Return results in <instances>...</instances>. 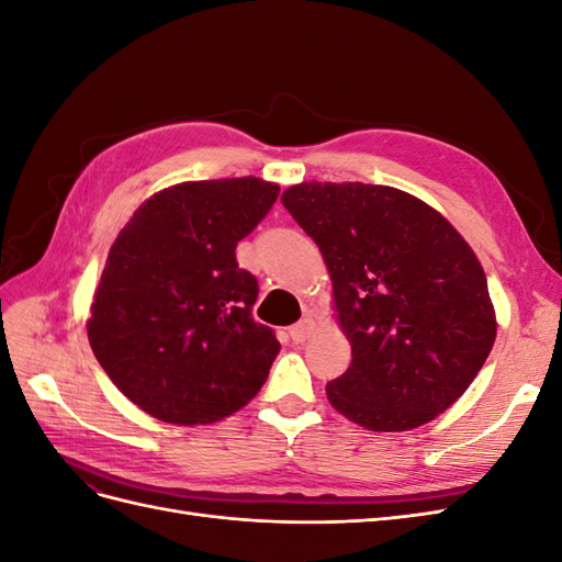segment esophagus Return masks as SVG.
<instances>
[{
    "label": "esophagus",
    "mask_w": 562,
    "mask_h": 562,
    "mask_svg": "<svg viewBox=\"0 0 562 562\" xmlns=\"http://www.w3.org/2000/svg\"><path fill=\"white\" fill-rule=\"evenodd\" d=\"M316 330V323L312 321V318H302V321H297L295 326H291V330H288V335H291V339L293 342H304V339L307 337H312V333Z\"/></svg>",
    "instance_id": "esophagus-1"
}]
</instances>
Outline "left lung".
I'll return each instance as SVG.
<instances>
[{"label":"left lung","instance_id":"1","mask_svg":"<svg viewBox=\"0 0 562 562\" xmlns=\"http://www.w3.org/2000/svg\"><path fill=\"white\" fill-rule=\"evenodd\" d=\"M281 203L316 241L351 345L326 394L370 431H407L464 394L497 337L485 271L429 203L386 184L300 182Z\"/></svg>","mask_w":562,"mask_h":562}]
</instances>
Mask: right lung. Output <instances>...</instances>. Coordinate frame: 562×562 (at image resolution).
<instances>
[{
  "instance_id": "right-lung-1",
  "label": "right lung",
  "mask_w": 562,
  "mask_h": 562,
  "mask_svg": "<svg viewBox=\"0 0 562 562\" xmlns=\"http://www.w3.org/2000/svg\"><path fill=\"white\" fill-rule=\"evenodd\" d=\"M277 196V182L252 176L180 182L119 232L87 333L108 378L147 415L213 424L262 389L281 345L250 316L258 281L236 244Z\"/></svg>"
}]
</instances>
